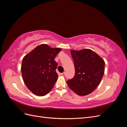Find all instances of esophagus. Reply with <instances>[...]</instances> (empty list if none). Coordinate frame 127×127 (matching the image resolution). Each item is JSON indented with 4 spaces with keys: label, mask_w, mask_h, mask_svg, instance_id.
Returning <instances> with one entry per match:
<instances>
[{
    "label": "esophagus",
    "mask_w": 127,
    "mask_h": 127,
    "mask_svg": "<svg viewBox=\"0 0 127 127\" xmlns=\"http://www.w3.org/2000/svg\"><path fill=\"white\" fill-rule=\"evenodd\" d=\"M61 75H62V76H64V75H65V72H63V73H61Z\"/></svg>",
    "instance_id": "obj_1"
}]
</instances>
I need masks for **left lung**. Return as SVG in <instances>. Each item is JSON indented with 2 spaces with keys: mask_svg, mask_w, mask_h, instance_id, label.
Returning <instances> with one entry per match:
<instances>
[{
  "mask_svg": "<svg viewBox=\"0 0 127 127\" xmlns=\"http://www.w3.org/2000/svg\"><path fill=\"white\" fill-rule=\"evenodd\" d=\"M74 62L75 74L67 81V85L80 96L91 93L100 83L104 73L105 63L90 49L70 51Z\"/></svg>",
  "mask_w": 127,
  "mask_h": 127,
  "instance_id": "8db88e82",
  "label": "left lung"
}]
</instances>
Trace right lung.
Masks as SVG:
<instances>
[{
  "mask_svg": "<svg viewBox=\"0 0 127 127\" xmlns=\"http://www.w3.org/2000/svg\"><path fill=\"white\" fill-rule=\"evenodd\" d=\"M61 50L41 44L23 58L21 67L23 79L33 94L44 96L54 86L58 76L56 71L58 64L54 59Z\"/></svg>",
  "mask_w": 127,
  "mask_h": 127,
  "instance_id": "1",
  "label": "right lung"
}]
</instances>
